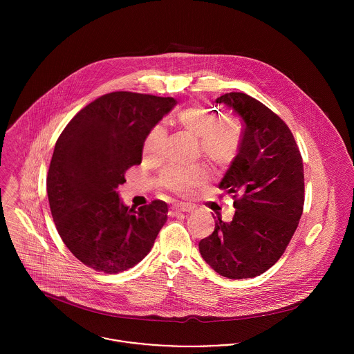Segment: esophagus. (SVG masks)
Here are the masks:
<instances>
[{
	"instance_id": "1",
	"label": "esophagus",
	"mask_w": 354,
	"mask_h": 354,
	"mask_svg": "<svg viewBox=\"0 0 354 354\" xmlns=\"http://www.w3.org/2000/svg\"><path fill=\"white\" fill-rule=\"evenodd\" d=\"M194 208L188 204H181V205H176V207H171L170 211H169V215L170 216H178L180 214L183 212H191Z\"/></svg>"
}]
</instances>
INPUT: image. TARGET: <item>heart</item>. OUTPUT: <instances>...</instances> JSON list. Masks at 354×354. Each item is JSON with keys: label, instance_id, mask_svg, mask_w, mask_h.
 I'll list each match as a JSON object with an SVG mask.
<instances>
[{"label": "heart", "instance_id": "obj_1", "mask_svg": "<svg viewBox=\"0 0 354 354\" xmlns=\"http://www.w3.org/2000/svg\"><path fill=\"white\" fill-rule=\"evenodd\" d=\"M177 124L199 139L203 155L215 166L226 167L239 155L241 129L239 122L205 106H189L176 115ZM167 139V129L162 124L153 125L147 133L143 152L150 159H158ZM207 170L199 166H169L159 176V185L173 194L187 196L205 183Z\"/></svg>", "mask_w": 354, "mask_h": 354}]
</instances>
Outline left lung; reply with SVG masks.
I'll return each mask as SVG.
<instances>
[{"label": "left lung", "instance_id": "obj_1", "mask_svg": "<svg viewBox=\"0 0 354 354\" xmlns=\"http://www.w3.org/2000/svg\"><path fill=\"white\" fill-rule=\"evenodd\" d=\"M216 103L243 120L241 146L219 189L232 195V222L215 221L199 243L203 259L219 275L253 278L272 267L290 243L304 207L303 158L289 127L267 106L244 93Z\"/></svg>", "mask_w": 354, "mask_h": 354}]
</instances>
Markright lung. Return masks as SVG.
<instances>
[{
	"label": "right lung",
	"mask_w": 354,
	"mask_h": 354,
	"mask_svg": "<svg viewBox=\"0 0 354 354\" xmlns=\"http://www.w3.org/2000/svg\"><path fill=\"white\" fill-rule=\"evenodd\" d=\"M177 101L117 91L82 109L59 135L48 173V198L59 237L83 264L117 274L151 251L167 204L139 209L121 202L125 171L142 163L143 143Z\"/></svg>",
	"instance_id": "add662e5"
}]
</instances>
